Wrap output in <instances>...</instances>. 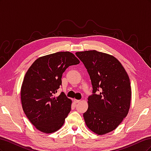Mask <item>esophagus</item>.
<instances>
[{"label":"esophagus","instance_id":"obj_1","mask_svg":"<svg viewBox=\"0 0 151 151\" xmlns=\"http://www.w3.org/2000/svg\"><path fill=\"white\" fill-rule=\"evenodd\" d=\"M74 101L75 102V103H79V102L81 101V100H79V99H74Z\"/></svg>","mask_w":151,"mask_h":151}]
</instances>
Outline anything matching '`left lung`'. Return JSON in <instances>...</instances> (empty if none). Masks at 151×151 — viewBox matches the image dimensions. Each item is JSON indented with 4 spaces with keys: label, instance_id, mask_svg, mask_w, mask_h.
<instances>
[{
    "label": "left lung",
    "instance_id": "8db88e82",
    "mask_svg": "<svg viewBox=\"0 0 151 151\" xmlns=\"http://www.w3.org/2000/svg\"><path fill=\"white\" fill-rule=\"evenodd\" d=\"M76 55L84 63L93 86L88 110L83 114L86 124L98 135L109 133L129 112L132 94L129 76L121 63L110 55L96 50Z\"/></svg>",
    "mask_w": 151,
    "mask_h": 151
}]
</instances>
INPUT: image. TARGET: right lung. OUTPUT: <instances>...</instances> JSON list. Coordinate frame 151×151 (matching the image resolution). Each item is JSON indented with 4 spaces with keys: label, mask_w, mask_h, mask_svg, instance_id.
Returning <instances> with one entry per match:
<instances>
[{
    "label": "right lung",
    "mask_w": 151,
    "mask_h": 151,
    "mask_svg": "<svg viewBox=\"0 0 151 151\" xmlns=\"http://www.w3.org/2000/svg\"><path fill=\"white\" fill-rule=\"evenodd\" d=\"M80 61L69 52L40 57L26 73L21 90L22 106L36 129L44 133L60 129L70 113L72 101L64 93L55 96L63 73Z\"/></svg>",
    "instance_id": "right-lung-1"
}]
</instances>
